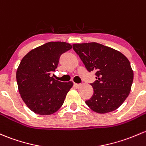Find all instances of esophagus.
<instances>
[{
  "label": "esophagus",
  "instance_id": "esophagus-1",
  "mask_svg": "<svg viewBox=\"0 0 146 146\" xmlns=\"http://www.w3.org/2000/svg\"><path fill=\"white\" fill-rule=\"evenodd\" d=\"M80 84H77V83H74V86L75 87H76V88H78L79 87H80Z\"/></svg>",
  "mask_w": 146,
  "mask_h": 146
}]
</instances>
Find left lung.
I'll return each instance as SVG.
<instances>
[{
    "instance_id": "8db88e82",
    "label": "left lung",
    "mask_w": 146,
    "mask_h": 146,
    "mask_svg": "<svg viewBox=\"0 0 146 146\" xmlns=\"http://www.w3.org/2000/svg\"><path fill=\"white\" fill-rule=\"evenodd\" d=\"M73 49L89 72L96 71V80L90 84L93 95L85 104L101 114L119 108L129 94L134 79L128 59L120 52L97 42L73 44Z\"/></svg>"
}]
</instances>
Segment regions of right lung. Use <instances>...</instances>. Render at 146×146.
<instances>
[{
	"label": "right lung",
	"instance_id": "add662e5",
	"mask_svg": "<svg viewBox=\"0 0 146 146\" xmlns=\"http://www.w3.org/2000/svg\"><path fill=\"white\" fill-rule=\"evenodd\" d=\"M72 48L65 42H50L31 50L21 59L16 78L21 97L35 113L53 114L61 108L73 82H62L50 77L61 55Z\"/></svg>",
	"mask_w": 146,
	"mask_h": 146
}]
</instances>
